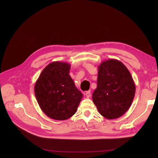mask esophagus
Segmentation results:
<instances>
[{
  "mask_svg": "<svg viewBox=\"0 0 158 158\" xmlns=\"http://www.w3.org/2000/svg\"><path fill=\"white\" fill-rule=\"evenodd\" d=\"M85 96H86L88 98H89L90 96H91V92L89 90V91H86V92H85Z\"/></svg>",
  "mask_w": 158,
  "mask_h": 158,
  "instance_id": "obj_1",
  "label": "esophagus"
}]
</instances>
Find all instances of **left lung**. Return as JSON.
Wrapping results in <instances>:
<instances>
[{"mask_svg": "<svg viewBox=\"0 0 158 158\" xmlns=\"http://www.w3.org/2000/svg\"><path fill=\"white\" fill-rule=\"evenodd\" d=\"M97 83L92 99L99 113L107 119L121 117L130 108L136 92L128 69L120 60H104L98 66Z\"/></svg>", "mask_w": 158, "mask_h": 158, "instance_id": "left-lung-1", "label": "left lung"}]
</instances>
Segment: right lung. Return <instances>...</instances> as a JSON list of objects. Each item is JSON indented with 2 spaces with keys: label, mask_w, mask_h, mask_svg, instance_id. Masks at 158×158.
<instances>
[{
  "label": "right lung",
  "mask_w": 158,
  "mask_h": 158,
  "mask_svg": "<svg viewBox=\"0 0 158 158\" xmlns=\"http://www.w3.org/2000/svg\"><path fill=\"white\" fill-rule=\"evenodd\" d=\"M70 69L69 63L52 62L35 84V95L41 109L55 120L64 121L73 116L83 97L69 75Z\"/></svg>",
  "instance_id": "add662e5"
}]
</instances>
